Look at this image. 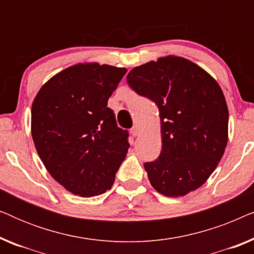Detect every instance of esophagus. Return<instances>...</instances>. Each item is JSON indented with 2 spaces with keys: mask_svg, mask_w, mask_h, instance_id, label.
Segmentation results:
<instances>
[{
  "mask_svg": "<svg viewBox=\"0 0 254 254\" xmlns=\"http://www.w3.org/2000/svg\"><path fill=\"white\" fill-rule=\"evenodd\" d=\"M130 134L133 135V136H137L138 134H140V129H138L137 126H133L130 128Z\"/></svg>",
  "mask_w": 254,
  "mask_h": 254,
  "instance_id": "obj_1",
  "label": "esophagus"
}]
</instances>
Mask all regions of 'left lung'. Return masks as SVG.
<instances>
[{"mask_svg": "<svg viewBox=\"0 0 254 254\" xmlns=\"http://www.w3.org/2000/svg\"><path fill=\"white\" fill-rule=\"evenodd\" d=\"M127 82L158 106L162 151L144 163L151 186L165 196H184L206 183L228 143V106L218 83L179 57L135 67Z\"/></svg>", "mask_w": 254, "mask_h": 254, "instance_id": "left-lung-1", "label": "left lung"}]
</instances>
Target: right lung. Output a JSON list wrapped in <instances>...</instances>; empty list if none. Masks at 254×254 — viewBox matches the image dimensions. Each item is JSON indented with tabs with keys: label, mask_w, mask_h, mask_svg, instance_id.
<instances>
[{
	"label": "right lung",
	"mask_w": 254,
	"mask_h": 254,
	"mask_svg": "<svg viewBox=\"0 0 254 254\" xmlns=\"http://www.w3.org/2000/svg\"><path fill=\"white\" fill-rule=\"evenodd\" d=\"M126 72L109 64L71 65L45 83L33 100L34 147L50 175L75 195L105 193L126 157L128 131L107 107Z\"/></svg>",
	"instance_id": "right-lung-1"
}]
</instances>
